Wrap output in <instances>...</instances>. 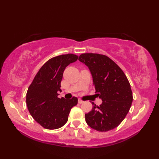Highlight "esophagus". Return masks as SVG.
I'll list each match as a JSON object with an SVG mask.
<instances>
[{
	"mask_svg": "<svg viewBox=\"0 0 159 159\" xmlns=\"http://www.w3.org/2000/svg\"><path fill=\"white\" fill-rule=\"evenodd\" d=\"M78 102H79V104H82V103H83L84 102L83 100H80V99H79V100H78Z\"/></svg>",
	"mask_w": 159,
	"mask_h": 159,
	"instance_id": "esophagus-1",
	"label": "esophagus"
}]
</instances>
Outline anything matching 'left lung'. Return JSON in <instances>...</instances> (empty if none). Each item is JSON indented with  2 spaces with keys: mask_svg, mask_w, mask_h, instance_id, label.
I'll list each match as a JSON object with an SVG mask.
<instances>
[{
  "mask_svg": "<svg viewBox=\"0 0 159 159\" xmlns=\"http://www.w3.org/2000/svg\"><path fill=\"white\" fill-rule=\"evenodd\" d=\"M79 60L85 64L93 78L99 107L92 102V110L85 121L93 129L107 132L119 126L126 117L133 102V93L127 77L120 67L106 55L84 53Z\"/></svg>",
  "mask_w": 159,
  "mask_h": 159,
  "instance_id": "8db88e82",
  "label": "left lung"
}]
</instances>
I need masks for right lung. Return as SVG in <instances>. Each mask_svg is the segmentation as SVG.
I'll list each match as a JSON object with an SVG mask.
<instances>
[{
    "label": "right lung",
    "mask_w": 159,
    "mask_h": 159,
    "mask_svg": "<svg viewBox=\"0 0 159 159\" xmlns=\"http://www.w3.org/2000/svg\"><path fill=\"white\" fill-rule=\"evenodd\" d=\"M77 59L78 56L73 54L49 59L39 69L29 87L26 102L29 113L46 129H57L65 125L71 109L78 103L76 97L70 100L57 97V92L61 91V82L64 70Z\"/></svg>",
    "instance_id": "right-lung-1"
}]
</instances>
